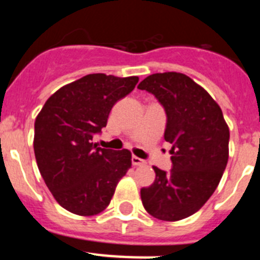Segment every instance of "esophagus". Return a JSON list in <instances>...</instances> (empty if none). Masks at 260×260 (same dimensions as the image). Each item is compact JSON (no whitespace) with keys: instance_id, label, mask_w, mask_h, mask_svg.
Returning a JSON list of instances; mask_svg holds the SVG:
<instances>
[{"instance_id":"1","label":"esophagus","mask_w":260,"mask_h":260,"mask_svg":"<svg viewBox=\"0 0 260 260\" xmlns=\"http://www.w3.org/2000/svg\"><path fill=\"white\" fill-rule=\"evenodd\" d=\"M132 162H133V165H135V167H141V165L146 164V161H144L143 158L138 157V156H133Z\"/></svg>"}]
</instances>
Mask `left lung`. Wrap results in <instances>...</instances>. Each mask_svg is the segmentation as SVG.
I'll list each match as a JSON object with an SVG mask.
<instances>
[{
  "label": "left lung",
  "mask_w": 260,
  "mask_h": 260,
  "mask_svg": "<svg viewBox=\"0 0 260 260\" xmlns=\"http://www.w3.org/2000/svg\"><path fill=\"white\" fill-rule=\"evenodd\" d=\"M138 88L164 107V139L173 144L171 172L153 167L156 178L141 190L142 203L156 219L178 221L201 210L219 185L229 157V127L219 104L187 75L157 73Z\"/></svg>",
  "instance_id": "8db88e82"
}]
</instances>
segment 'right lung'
Segmentation results:
<instances>
[{"label":"right lung","instance_id":"right-lung-1","mask_svg":"<svg viewBox=\"0 0 260 260\" xmlns=\"http://www.w3.org/2000/svg\"><path fill=\"white\" fill-rule=\"evenodd\" d=\"M138 77L88 74L53 93L35 121L39 171L58 204L79 216L109 206L132 152L100 148L93 135L107 126L113 105L137 86Z\"/></svg>","mask_w":260,"mask_h":260}]
</instances>
